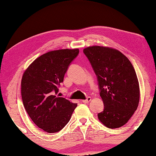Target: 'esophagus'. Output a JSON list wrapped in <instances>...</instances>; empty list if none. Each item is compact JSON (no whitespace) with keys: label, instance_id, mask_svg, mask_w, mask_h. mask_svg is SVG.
<instances>
[{"label":"esophagus","instance_id":"obj_1","mask_svg":"<svg viewBox=\"0 0 156 156\" xmlns=\"http://www.w3.org/2000/svg\"><path fill=\"white\" fill-rule=\"evenodd\" d=\"M91 97H88L87 98V99H85V100H82V102L83 103H85V104H87V103H89V101H91Z\"/></svg>","mask_w":156,"mask_h":156}]
</instances>
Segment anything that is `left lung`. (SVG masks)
<instances>
[{
    "mask_svg": "<svg viewBox=\"0 0 156 156\" xmlns=\"http://www.w3.org/2000/svg\"><path fill=\"white\" fill-rule=\"evenodd\" d=\"M83 51L97 76L104 104L98 119L109 129L123 126L137 109L140 100L139 82L133 65L116 49L96 45Z\"/></svg>",
    "mask_w": 156,
    "mask_h": 156,
    "instance_id": "obj_1",
    "label": "left lung"
}]
</instances>
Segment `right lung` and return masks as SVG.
I'll return each instance as SVG.
<instances>
[{"instance_id": "obj_1", "label": "right lung", "mask_w": 156, "mask_h": 156, "mask_svg": "<svg viewBox=\"0 0 156 156\" xmlns=\"http://www.w3.org/2000/svg\"><path fill=\"white\" fill-rule=\"evenodd\" d=\"M79 52L77 48L50 51L35 59L23 74V105L33 122L48 133L62 129L77 106L57 94L68 66Z\"/></svg>"}]
</instances>
